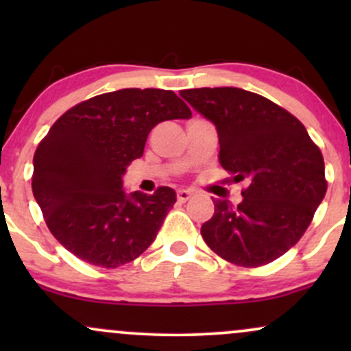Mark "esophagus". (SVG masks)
Returning <instances> with one entry per match:
<instances>
[{"mask_svg": "<svg viewBox=\"0 0 351 351\" xmlns=\"http://www.w3.org/2000/svg\"><path fill=\"white\" fill-rule=\"evenodd\" d=\"M176 196H178L180 203H186V201L193 196V191H189V189H178Z\"/></svg>", "mask_w": 351, "mask_h": 351, "instance_id": "obj_1", "label": "esophagus"}]
</instances>
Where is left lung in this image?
Returning a JSON list of instances; mask_svg holds the SVG:
<instances>
[{
  "label": "left lung",
  "instance_id": "8db88e82",
  "mask_svg": "<svg viewBox=\"0 0 351 351\" xmlns=\"http://www.w3.org/2000/svg\"><path fill=\"white\" fill-rule=\"evenodd\" d=\"M180 95L215 123L221 167L247 183L237 206L213 199L204 243L243 267L272 263L299 243L327 193L324 156L304 125L263 95L237 87Z\"/></svg>",
  "mask_w": 351,
  "mask_h": 351
}]
</instances>
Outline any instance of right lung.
Here are the masks:
<instances>
[{
    "label": "right lung",
    "instance_id": "1",
    "mask_svg": "<svg viewBox=\"0 0 351 351\" xmlns=\"http://www.w3.org/2000/svg\"><path fill=\"white\" fill-rule=\"evenodd\" d=\"M189 117L186 104L163 88L107 92L59 117L33 160V195L52 236L84 263L106 269L147 251L176 193H127L122 176L143 155L155 125Z\"/></svg>",
    "mask_w": 351,
    "mask_h": 351
}]
</instances>
